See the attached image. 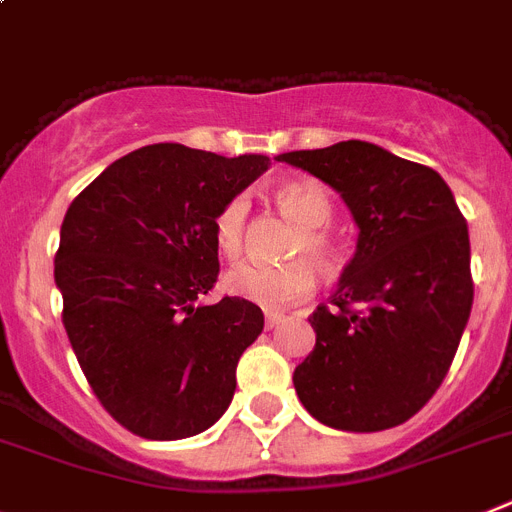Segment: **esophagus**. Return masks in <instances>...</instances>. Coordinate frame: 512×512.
Returning <instances> with one entry per match:
<instances>
[{
    "label": "esophagus",
    "mask_w": 512,
    "mask_h": 512,
    "mask_svg": "<svg viewBox=\"0 0 512 512\" xmlns=\"http://www.w3.org/2000/svg\"><path fill=\"white\" fill-rule=\"evenodd\" d=\"M282 321H285V313H266L264 326L266 329H274V326H279Z\"/></svg>",
    "instance_id": "1"
}]
</instances>
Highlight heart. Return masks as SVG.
Here are the masks:
<instances>
[{
	"label": "heart",
	"instance_id": "1",
	"mask_svg": "<svg viewBox=\"0 0 512 512\" xmlns=\"http://www.w3.org/2000/svg\"><path fill=\"white\" fill-rule=\"evenodd\" d=\"M274 202L287 217L300 225V233L292 238V256H310L318 266L329 269L339 259V246L326 222L331 220L334 204L329 191L316 181L282 183L274 191ZM248 199L243 194L233 196L230 202L214 214L212 233L217 251L225 259H238L246 246ZM225 287L235 298L248 300L264 310H285L300 303L316 287V269L308 259H292L287 264H240L230 269Z\"/></svg>",
	"mask_w": 512,
	"mask_h": 512
}]
</instances>
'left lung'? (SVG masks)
Masks as SVG:
<instances>
[{
	"label": "left lung",
	"mask_w": 512,
	"mask_h": 512,
	"mask_svg": "<svg viewBox=\"0 0 512 512\" xmlns=\"http://www.w3.org/2000/svg\"><path fill=\"white\" fill-rule=\"evenodd\" d=\"M342 194L360 227L331 305L308 318L316 347L295 368L298 399L347 432L396 427L438 391L474 303L469 227L427 165L349 139L279 155Z\"/></svg>",
	"instance_id": "1"
}]
</instances>
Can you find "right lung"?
Masks as SVG:
<instances>
[{
  "label": "right lung",
  "instance_id": "obj_1",
  "mask_svg": "<svg viewBox=\"0 0 512 512\" xmlns=\"http://www.w3.org/2000/svg\"><path fill=\"white\" fill-rule=\"evenodd\" d=\"M266 168L264 155L147 144L108 165L64 214L61 321L98 401L139 438L199 435L233 401L235 368L264 313L240 298H199L220 274L214 214Z\"/></svg>",
  "mask_w": 512,
  "mask_h": 512
}]
</instances>
